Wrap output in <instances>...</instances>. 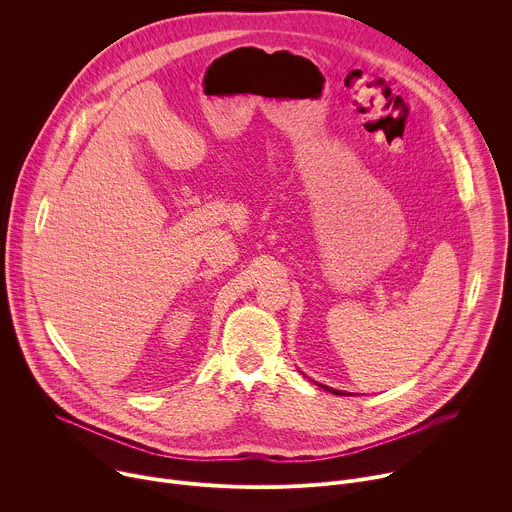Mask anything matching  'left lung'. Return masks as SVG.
<instances>
[{
	"instance_id": "1",
	"label": "left lung",
	"mask_w": 512,
	"mask_h": 512,
	"mask_svg": "<svg viewBox=\"0 0 512 512\" xmlns=\"http://www.w3.org/2000/svg\"><path fill=\"white\" fill-rule=\"evenodd\" d=\"M318 387H322V389H326V391H330V393H334V395H350V393H344V391H338V389H332V387H326V385H320V383H316Z\"/></svg>"
}]
</instances>
